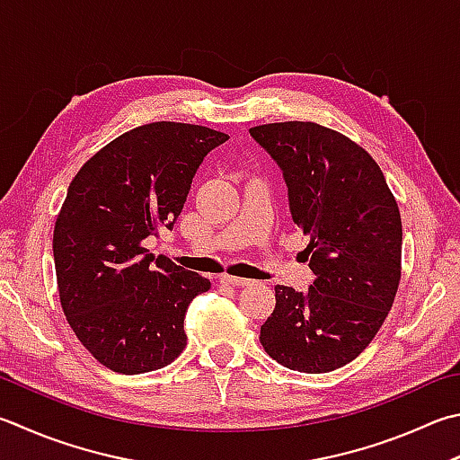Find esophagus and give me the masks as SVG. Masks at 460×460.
I'll list each match as a JSON object with an SVG mask.
<instances>
[{
  "mask_svg": "<svg viewBox=\"0 0 460 460\" xmlns=\"http://www.w3.org/2000/svg\"><path fill=\"white\" fill-rule=\"evenodd\" d=\"M220 282L232 284V286H250V284H254V280L240 279V276H230V274H222V276H220Z\"/></svg>",
  "mask_w": 460,
  "mask_h": 460,
  "instance_id": "1",
  "label": "esophagus"
}]
</instances>
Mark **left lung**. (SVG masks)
<instances>
[{"label": "left lung", "mask_w": 460, "mask_h": 460, "mask_svg": "<svg viewBox=\"0 0 460 460\" xmlns=\"http://www.w3.org/2000/svg\"><path fill=\"white\" fill-rule=\"evenodd\" d=\"M279 164L292 220L310 238L308 292L274 286L260 342L279 365L320 375L349 365L383 326L401 282L402 222L383 170L314 122L250 128Z\"/></svg>", "instance_id": "8db88e82"}]
</instances>
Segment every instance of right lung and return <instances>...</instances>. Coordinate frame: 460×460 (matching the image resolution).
Here are the masks:
<instances>
[{"label": "right lung", "mask_w": 460, "mask_h": 460, "mask_svg": "<svg viewBox=\"0 0 460 460\" xmlns=\"http://www.w3.org/2000/svg\"><path fill=\"white\" fill-rule=\"evenodd\" d=\"M226 140L206 126L144 124L95 152L69 184L54 228L59 302L106 368L140 375L186 349V310L210 280L142 242L172 230L204 155Z\"/></svg>", "instance_id": "obj_1"}]
</instances>
